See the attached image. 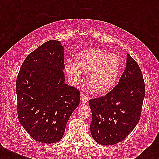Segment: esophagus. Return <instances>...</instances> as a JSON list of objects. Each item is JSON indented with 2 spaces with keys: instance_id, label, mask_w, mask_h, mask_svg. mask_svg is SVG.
I'll use <instances>...</instances> for the list:
<instances>
[{
  "instance_id": "34e87169",
  "label": "esophagus",
  "mask_w": 159,
  "mask_h": 159,
  "mask_svg": "<svg viewBox=\"0 0 159 159\" xmlns=\"http://www.w3.org/2000/svg\"><path fill=\"white\" fill-rule=\"evenodd\" d=\"M88 102V98L87 97V96L84 94V93H82L81 94V102H82V104H85V103H87Z\"/></svg>"
}]
</instances>
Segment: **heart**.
Returning a JSON list of instances; mask_svg holds the SVG:
<instances>
[{
  "label": "heart",
  "mask_w": 159,
  "mask_h": 159,
  "mask_svg": "<svg viewBox=\"0 0 159 159\" xmlns=\"http://www.w3.org/2000/svg\"><path fill=\"white\" fill-rule=\"evenodd\" d=\"M121 58L116 53H110L102 48H92L82 51L75 62L68 60L65 72L72 83L81 81L82 72L87 73V85L92 92L104 94L115 86L121 69Z\"/></svg>",
  "instance_id": "heart-1"
}]
</instances>
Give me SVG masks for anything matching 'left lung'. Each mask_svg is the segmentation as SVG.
<instances>
[{
	"label": "left lung",
	"mask_w": 159,
	"mask_h": 159,
	"mask_svg": "<svg viewBox=\"0 0 159 159\" xmlns=\"http://www.w3.org/2000/svg\"><path fill=\"white\" fill-rule=\"evenodd\" d=\"M145 95L143 74L138 63L127 54L125 69L118 84L106 96L89 101L91 134L102 145L124 140L139 121Z\"/></svg>",
	"instance_id": "obj_1"
}]
</instances>
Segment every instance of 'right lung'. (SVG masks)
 <instances>
[{
  "instance_id": "add662e5",
  "label": "right lung",
  "mask_w": 159,
  "mask_h": 159,
  "mask_svg": "<svg viewBox=\"0 0 159 159\" xmlns=\"http://www.w3.org/2000/svg\"><path fill=\"white\" fill-rule=\"evenodd\" d=\"M64 47L49 40L26 57L16 80L18 118L38 142H58L80 103L79 90L65 83Z\"/></svg>"
}]
</instances>
